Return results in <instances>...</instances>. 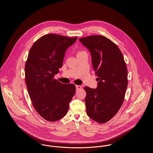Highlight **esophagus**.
Segmentation results:
<instances>
[{"mask_svg":"<svg viewBox=\"0 0 153 153\" xmlns=\"http://www.w3.org/2000/svg\"><path fill=\"white\" fill-rule=\"evenodd\" d=\"M82 88V87L81 85H76V90H78V89H80Z\"/></svg>","mask_w":153,"mask_h":153,"instance_id":"obj_1","label":"esophagus"}]
</instances>
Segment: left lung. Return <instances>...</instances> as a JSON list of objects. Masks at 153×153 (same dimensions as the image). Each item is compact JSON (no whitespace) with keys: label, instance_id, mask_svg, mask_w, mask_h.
Returning a JSON list of instances; mask_svg holds the SVG:
<instances>
[{"label":"left lung","instance_id":"left-lung-1","mask_svg":"<svg viewBox=\"0 0 153 153\" xmlns=\"http://www.w3.org/2000/svg\"><path fill=\"white\" fill-rule=\"evenodd\" d=\"M79 41L90 52L98 81L96 89L84 88L87 114L95 121L105 123L123 103L128 85L127 66L118 47L106 37L93 35Z\"/></svg>","mask_w":153,"mask_h":153}]
</instances>
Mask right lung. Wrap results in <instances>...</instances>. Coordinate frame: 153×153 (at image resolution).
<instances>
[{"label": "right lung", "instance_id": "obj_1", "mask_svg": "<svg viewBox=\"0 0 153 153\" xmlns=\"http://www.w3.org/2000/svg\"><path fill=\"white\" fill-rule=\"evenodd\" d=\"M76 39L48 34L38 39L29 51L25 68L26 87L34 108L47 121L63 118L75 93L74 84H64L53 78L62 66L67 49Z\"/></svg>", "mask_w": 153, "mask_h": 153}]
</instances>
